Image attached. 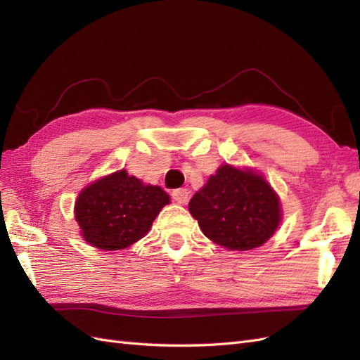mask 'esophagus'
<instances>
[{
	"mask_svg": "<svg viewBox=\"0 0 360 360\" xmlns=\"http://www.w3.org/2000/svg\"><path fill=\"white\" fill-rule=\"evenodd\" d=\"M172 198L176 200L179 204H186L188 200H189V191L184 189V188L176 189L172 192Z\"/></svg>",
	"mask_w": 360,
	"mask_h": 360,
	"instance_id": "obj_1",
	"label": "esophagus"
}]
</instances>
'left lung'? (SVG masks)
<instances>
[{
	"instance_id": "8db88e82",
	"label": "left lung",
	"mask_w": 360,
	"mask_h": 360,
	"mask_svg": "<svg viewBox=\"0 0 360 360\" xmlns=\"http://www.w3.org/2000/svg\"><path fill=\"white\" fill-rule=\"evenodd\" d=\"M191 214L202 234L228 250L263 246L282 221L279 195L263 174L222 163L193 195Z\"/></svg>"
}]
</instances>
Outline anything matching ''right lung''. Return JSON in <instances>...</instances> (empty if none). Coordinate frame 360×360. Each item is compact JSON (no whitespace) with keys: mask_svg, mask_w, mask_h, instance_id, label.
<instances>
[{"mask_svg":"<svg viewBox=\"0 0 360 360\" xmlns=\"http://www.w3.org/2000/svg\"><path fill=\"white\" fill-rule=\"evenodd\" d=\"M169 201L162 188L120 169L85 186L75 201L73 213L86 243L120 250L141 240Z\"/></svg>","mask_w":360,"mask_h":360,"instance_id":"right-lung-1","label":"right lung"}]
</instances>
